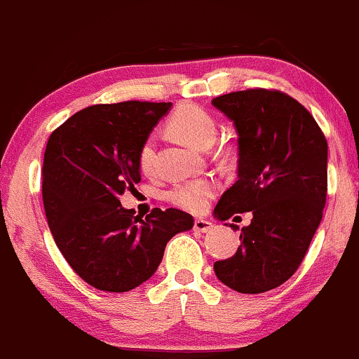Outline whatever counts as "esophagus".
<instances>
[{"label":"esophagus","mask_w":359,"mask_h":359,"mask_svg":"<svg viewBox=\"0 0 359 359\" xmlns=\"http://www.w3.org/2000/svg\"><path fill=\"white\" fill-rule=\"evenodd\" d=\"M212 229H213L212 222L203 220V218H198V220H195V230L200 231V233H206V231H210Z\"/></svg>","instance_id":"esophagus-1"}]
</instances>
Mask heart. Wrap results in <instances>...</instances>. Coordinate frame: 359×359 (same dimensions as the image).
<instances>
[{"label":"heart","instance_id":"heart-1","mask_svg":"<svg viewBox=\"0 0 359 359\" xmlns=\"http://www.w3.org/2000/svg\"><path fill=\"white\" fill-rule=\"evenodd\" d=\"M168 130L175 137L196 149H208L217 137V122L203 107L195 104H184L176 109L168 121ZM139 168L149 175L156 166V142L153 137L146 139L139 149ZM217 191V183L210 178L184 181L176 184L170 191V200L188 212H201L208 205L210 198Z\"/></svg>","mask_w":359,"mask_h":359}]
</instances>
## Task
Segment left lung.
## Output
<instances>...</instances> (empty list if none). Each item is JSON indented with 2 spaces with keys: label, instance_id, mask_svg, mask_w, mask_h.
Wrapping results in <instances>:
<instances>
[{
  "label": "left lung",
  "instance_id": "left-lung-1",
  "mask_svg": "<svg viewBox=\"0 0 359 359\" xmlns=\"http://www.w3.org/2000/svg\"><path fill=\"white\" fill-rule=\"evenodd\" d=\"M212 104L233 122L238 136V180L223 193L213 217L220 222L235 213L254 217L242 229L237 254L215 262L213 271L237 292H267L297 271L321 223L326 137L304 105L282 92L250 88Z\"/></svg>",
  "mask_w": 359,
  "mask_h": 359
}]
</instances>
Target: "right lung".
I'll return each instance as SVG.
<instances>
[{
  "instance_id": "obj_1",
  "label": "right lung",
  "mask_w": 359,
  "mask_h": 359,
  "mask_svg": "<svg viewBox=\"0 0 359 359\" xmlns=\"http://www.w3.org/2000/svg\"><path fill=\"white\" fill-rule=\"evenodd\" d=\"M171 102L102 104L53 130L43 159V206L70 267L92 287L128 292L153 277L166 243L193 229V217L156 208L134 217L119 196L141 181L139 149Z\"/></svg>"
}]
</instances>
